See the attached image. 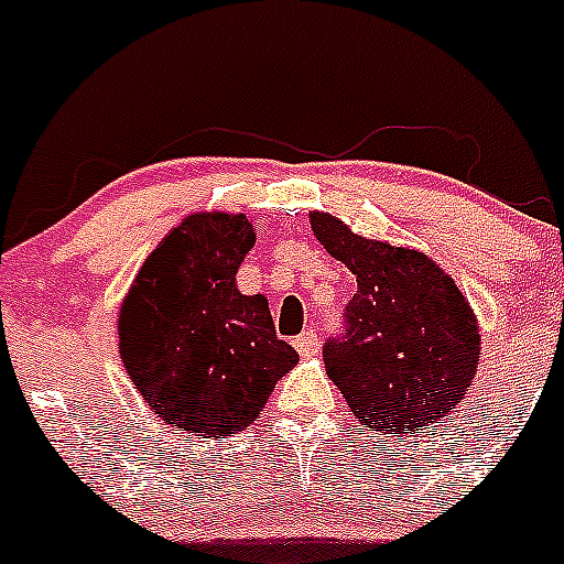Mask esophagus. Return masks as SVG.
Here are the masks:
<instances>
[{
  "label": "esophagus",
  "instance_id": "34e87169",
  "mask_svg": "<svg viewBox=\"0 0 564 564\" xmlns=\"http://www.w3.org/2000/svg\"><path fill=\"white\" fill-rule=\"evenodd\" d=\"M293 347L299 349V355H304V357L317 355V352H319V338H317V333H314V330H304V333H301V336L293 338Z\"/></svg>",
  "mask_w": 564,
  "mask_h": 564
}]
</instances>
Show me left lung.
<instances>
[{
  "instance_id": "obj_1",
  "label": "left lung",
  "mask_w": 564,
  "mask_h": 564,
  "mask_svg": "<svg viewBox=\"0 0 564 564\" xmlns=\"http://www.w3.org/2000/svg\"><path fill=\"white\" fill-rule=\"evenodd\" d=\"M328 256L355 274L347 336L323 349L325 371L360 425L414 433L468 395L481 330L463 290L411 247L355 234L330 212H308Z\"/></svg>"
}]
</instances>
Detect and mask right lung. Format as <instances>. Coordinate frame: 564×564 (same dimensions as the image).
<instances>
[{
    "instance_id": "right-lung-1",
    "label": "right lung",
    "mask_w": 564,
    "mask_h": 564,
    "mask_svg": "<svg viewBox=\"0 0 564 564\" xmlns=\"http://www.w3.org/2000/svg\"><path fill=\"white\" fill-rule=\"evenodd\" d=\"M252 245L241 212H193L144 258L120 304V360L169 427L204 438L250 427L299 362L276 338L269 299L236 288Z\"/></svg>"
}]
</instances>
